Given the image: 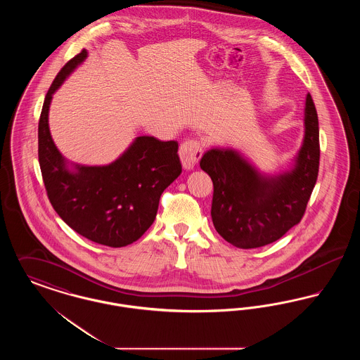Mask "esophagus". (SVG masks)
Here are the masks:
<instances>
[{
	"mask_svg": "<svg viewBox=\"0 0 360 360\" xmlns=\"http://www.w3.org/2000/svg\"><path fill=\"white\" fill-rule=\"evenodd\" d=\"M202 153H204L202 151V144L198 139H194V137L186 139L179 147V158H181L182 166L186 170L193 169L198 163V160L201 159Z\"/></svg>",
	"mask_w": 360,
	"mask_h": 360,
	"instance_id": "1",
	"label": "esophagus"
}]
</instances>
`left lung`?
<instances>
[{"label":"left lung","instance_id":"obj_1","mask_svg":"<svg viewBox=\"0 0 360 360\" xmlns=\"http://www.w3.org/2000/svg\"><path fill=\"white\" fill-rule=\"evenodd\" d=\"M319 117L311 96L305 103V137L289 172L267 176L239 153L213 148L200 166L213 182L212 220L224 239L238 248H257L281 239L300 223L317 181Z\"/></svg>","mask_w":360,"mask_h":360}]
</instances>
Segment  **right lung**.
I'll return each instance as SVG.
<instances>
[{
	"instance_id": "add662e5",
	"label": "right lung",
	"mask_w": 360,
	"mask_h": 360,
	"mask_svg": "<svg viewBox=\"0 0 360 360\" xmlns=\"http://www.w3.org/2000/svg\"><path fill=\"white\" fill-rule=\"evenodd\" d=\"M87 56L82 50L62 68L49 89L39 120V163L55 212L77 233L108 247H124L154 223L165 188L182 172L176 141L139 136L108 166L70 170L49 128L52 94Z\"/></svg>"
}]
</instances>
